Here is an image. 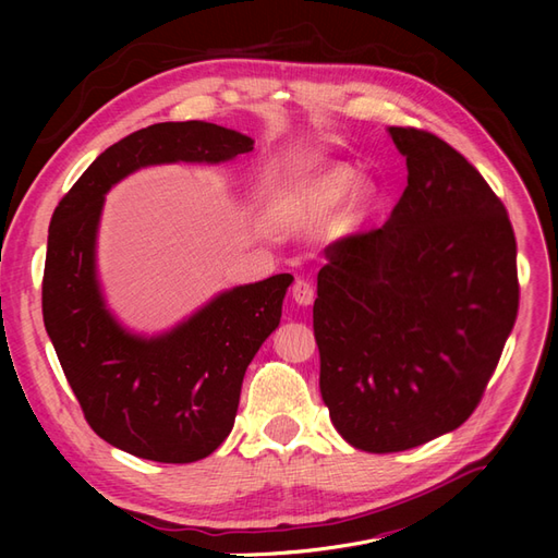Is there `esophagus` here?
<instances>
[{"label": "esophagus", "instance_id": "34e87169", "mask_svg": "<svg viewBox=\"0 0 558 558\" xmlns=\"http://www.w3.org/2000/svg\"><path fill=\"white\" fill-rule=\"evenodd\" d=\"M293 300L302 307L312 305V302H314V286L307 279H298L293 283Z\"/></svg>", "mask_w": 558, "mask_h": 558}]
</instances>
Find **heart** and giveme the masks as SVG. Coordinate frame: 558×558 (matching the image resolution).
<instances>
[{
	"mask_svg": "<svg viewBox=\"0 0 558 558\" xmlns=\"http://www.w3.org/2000/svg\"><path fill=\"white\" fill-rule=\"evenodd\" d=\"M351 185H353V177L349 172H342V170L332 172L320 181H316L314 185H310L307 191H302V195H298L295 199H291L289 207H286V214L291 216L326 214L340 205L344 195L351 191Z\"/></svg>",
	"mask_w": 558,
	"mask_h": 558,
	"instance_id": "obj_1",
	"label": "heart"
}]
</instances>
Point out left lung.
<instances>
[{"mask_svg": "<svg viewBox=\"0 0 558 558\" xmlns=\"http://www.w3.org/2000/svg\"><path fill=\"white\" fill-rule=\"evenodd\" d=\"M388 134L408 189L381 228L326 246L314 302L320 398L369 453L459 428L519 310L514 230L484 177L430 132Z\"/></svg>", "mask_w": 558, "mask_h": 558, "instance_id": "obj_1", "label": "left lung"}]
</instances>
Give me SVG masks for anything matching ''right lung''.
<instances>
[{
    "label": "right lung",
    "instance_id": "1",
    "mask_svg": "<svg viewBox=\"0 0 558 558\" xmlns=\"http://www.w3.org/2000/svg\"><path fill=\"white\" fill-rule=\"evenodd\" d=\"M253 150L238 130L158 123L99 154L50 218L44 326L90 428L158 463H193L234 426L248 363L281 320L291 275L234 286L160 335H137L109 312L97 279L105 195L148 165H218Z\"/></svg>",
    "mask_w": 558,
    "mask_h": 558
}]
</instances>
